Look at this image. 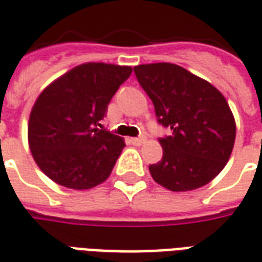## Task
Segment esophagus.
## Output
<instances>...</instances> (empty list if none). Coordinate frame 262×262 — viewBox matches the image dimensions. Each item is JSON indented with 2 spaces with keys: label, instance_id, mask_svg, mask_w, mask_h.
I'll use <instances>...</instances> for the list:
<instances>
[{
  "label": "esophagus",
  "instance_id": "1",
  "mask_svg": "<svg viewBox=\"0 0 262 262\" xmlns=\"http://www.w3.org/2000/svg\"><path fill=\"white\" fill-rule=\"evenodd\" d=\"M129 142H130L133 146H142L143 143L146 142V140H144V139H137V137H133V139H130Z\"/></svg>",
  "mask_w": 262,
  "mask_h": 262
}]
</instances>
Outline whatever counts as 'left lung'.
I'll return each mask as SVG.
<instances>
[{
	"label": "left lung",
	"mask_w": 262,
	"mask_h": 262,
	"mask_svg": "<svg viewBox=\"0 0 262 262\" xmlns=\"http://www.w3.org/2000/svg\"><path fill=\"white\" fill-rule=\"evenodd\" d=\"M156 116L172 136L160 139L163 159L148 165L153 180L172 192L206 185L230 159L236 120L223 94L209 81L172 63L135 66Z\"/></svg>",
	"instance_id": "left-lung-1"
}]
</instances>
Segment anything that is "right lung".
Masks as SVG:
<instances>
[{
    "label": "right lung",
    "mask_w": 262,
    "mask_h": 262,
    "mask_svg": "<svg viewBox=\"0 0 262 262\" xmlns=\"http://www.w3.org/2000/svg\"><path fill=\"white\" fill-rule=\"evenodd\" d=\"M130 66L84 63L43 90L32 106L28 143L37 167L61 187L85 191L108 180L125 147L99 123Z\"/></svg>",
    "instance_id": "1"
}]
</instances>
